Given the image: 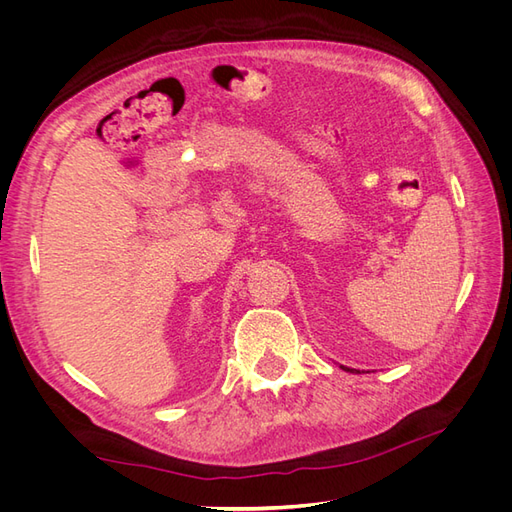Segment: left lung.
Listing matches in <instances>:
<instances>
[{
    "label": "left lung",
    "mask_w": 512,
    "mask_h": 512,
    "mask_svg": "<svg viewBox=\"0 0 512 512\" xmlns=\"http://www.w3.org/2000/svg\"><path fill=\"white\" fill-rule=\"evenodd\" d=\"M348 371H352V374H354V369H348Z\"/></svg>",
    "instance_id": "1"
}]
</instances>
